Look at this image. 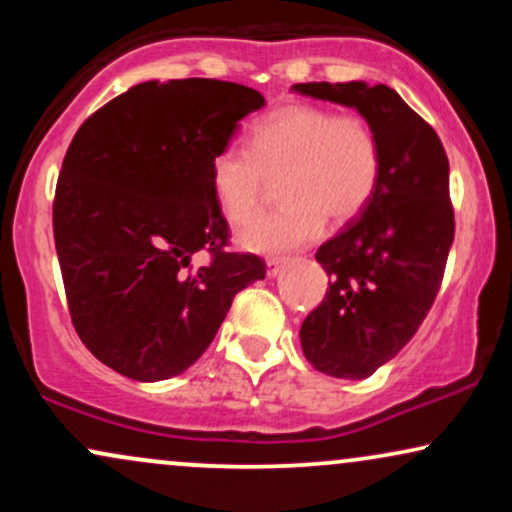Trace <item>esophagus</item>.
Wrapping results in <instances>:
<instances>
[{"mask_svg": "<svg viewBox=\"0 0 512 512\" xmlns=\"http://www.w3.org/2000/svg\"><path fill=\"white\" fill-rule=\"evenodd\" d=\"M284 264H286L284 257H269V260H267V274L276 276L281 272V267H284Z\"/></svg>", "mask_w": 512, "mask_h": 512, "instance_id": "obj_1", "label": "esophagus"}]
</instances>
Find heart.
<instances>
[{"mask_svg": "<svg viewBox=\"0 0 512 512\" xmlns=\"http://www.w3.org/2000/svg\"><path fill=\"white\" fill-rule=\"evenodd\" d=\"M279 175L286 202L245 228V248H298L320 236L327 216L346 223L363 214L383 178V146L363 115L291 103L252 125L250 149L223 146L209 163L216 202L236 226L260 214Z\"/></svg>", "mask_w": 512, "mask_h": 512, "instance_id": "b5f03b06", "label": "heart"}]
</instances>
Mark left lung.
Here are the masks:
<instances>
[{"label": "left lung", "mask_w": 512, "mask_h": 512, "mask_svg": "<svg viewBox=\"0 0 512 512\" xmlns=\"http://www.w3.org/2000/svg\"><path fill=\"white\" fill-rule=\"evenodd\" d=\"M293 91L356 108L383 146L373 202L315 252L332 284L301 325L315 370L361 380L409 344L443 284L455 238L450 163L436 129L390 86L313 81Z\"/></svg>", "instance_id": "8db88e82"}]
</instances>
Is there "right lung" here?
Returning a JSON list of instances; mask_svg holds the SVG:
<instances>
[{"instance_id": "obj_1", "label": "right lung", "mask_w": 512, "mask_h": 512, "mask_svg": "<svg viewBox=\"0 0 512 512\" xmlns=\"http://www.w3.org/2000/svg\"><path fill=\"white\" fill-rule=\"evenodd\" d=\"M264 105L219 79L144 81L76 129L52 202L72 325L98 361L142 383L180 375L267 264L228 252L209 163ZM199 249L210 255L191 264Z\"/></svg>"}]
</instances>
